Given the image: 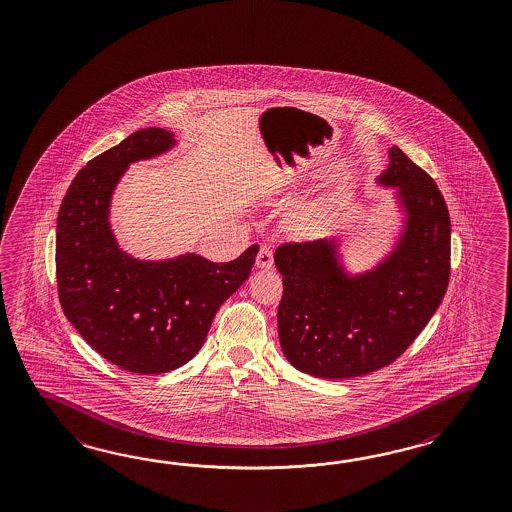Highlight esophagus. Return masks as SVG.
Listing matches in <instances>:
<instances>
[{
    "label": "esophagus",
    "instance_id": "obj_1",
    "mask_svg": "<svg viewBox=\"0 0 512 512\" xmlns=\"http://www.w3.org/2000/svg\"><path fill=\"white\" fill-rule=\"evenodd\" d=\"M273 262V249H271V247H267V245H263L260 252H258L256 265H258L260 269H271V267H273Z\"/></svg>",
    "mask_w": 512,
    "mask_h": 512
}]
</instances>
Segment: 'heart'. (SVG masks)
Here are the masks:
<instances>
[{"instance_id": "1", "label": "heart", "mask_w": 512, "mask_h": 512, "mask_svg": "<svg viewBox=\"0 0 512 512\" xmlns=\"http://www.w3.org/2000/svg\"><path fill=\"white\" fill-rule=\"evenodd\" d=\"M315 221H317V215L311 214V212L300 217V225L304 226V228H308V230L315 228Z\"/></svg>"}]
</instances>
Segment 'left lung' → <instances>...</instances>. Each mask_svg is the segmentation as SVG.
I'll return each instance as SVG.
<instances>
[{"mask_svg":"<svg viewBox=\"0 0 512 512\" xmlns=\"http://www.w3.org/2000/svg\"><path fill=\"white\" fill-rule=\"evenodd\" d=\"M381 184L398 186L407 212L393 254L374 271L348 276L333 241L284 243L274 252L284 295L278 335L287 361L326 380L391 365L426 328L450 282L452 225L435 180L402 149L389 151Z\"/></svg>","mask_w":512,"mask_h":512,"instance_id":"1","label":"left lung"}]
</instances>
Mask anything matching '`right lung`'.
Here are the masks:
<instances>
[{
	"instance_id": "1",
	"label": "right lung",
	"mask_w": 512,
	"mask_h": 512,
	"mask_svg": "<svg viewBox=\"0 0 512 512\" xmlns=\"http://www.w3.org/2000/svg\"><path fill=\"white\" fill-rule=\"evenodd\" d=\"M175 145L166 129H142L92 158L60 204L55 267L60 306L84 341L119 369L162 374L201 350L219 306L249 278L250 245L226 263L186 254L138 262L118 249L110 195L125 169Z\"/></svg>"
}]
</instances>
